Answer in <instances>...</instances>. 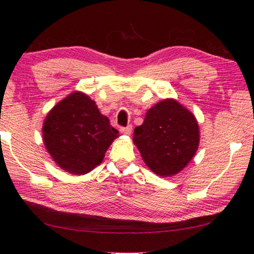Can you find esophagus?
<instances>
[{
  "label": "esophagus",
  "instance_id": "1",
  "mask_svg": "<svg viewBox=\"0 0 254 254\" xmlns=\"http://www.w3.org/2000/svg\"><path fill=\"white\" fill-rule=\"evenodd\" d=\"M131 129H133V127L130 126H127V127H123V128H120V131L123 134H125V135H129L130 133H131Z\"/></svg>",
  "mask_w": 254,
  "mask_h": 254
}]
</instances>
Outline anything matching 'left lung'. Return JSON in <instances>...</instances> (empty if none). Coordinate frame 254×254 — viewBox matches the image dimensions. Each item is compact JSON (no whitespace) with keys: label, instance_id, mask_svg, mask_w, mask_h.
<instances>
[{"label":"left lung","instance_id":"left-lung-1","mask_svg":"<svg viewBox=\"0 0 254 254\" xmlns=\"http://www.w3.org/2000/svg\"><path fill=\"white\" fill-rule=\"evenodd\" d=\"M199 135L196 117L174 98H166L148 110L143 124L135 127L133 142L146 166L167 178L190 163Z\"/></svg>","mask_w":254,"mask_h":254}]
</instances>
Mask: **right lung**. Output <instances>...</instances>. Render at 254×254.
Segmentation results:
<instances>
[{"label":"right lung","mask_w":254,"mask_h":254,"mask_svg":"<svg viewBox=\"0 0 254 254\" xmlns=\"http://www.w3.org/2000/svg\"><path fill=\"white\" fill-rule=\"evenodd\" d=\"M119 136L95 101L73 91L48 112L42 127L43 143L53 160L73 175L98 166L106 150Z\"/></svg>","instance_id":"right-lung-1"}]
</instances>
